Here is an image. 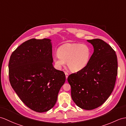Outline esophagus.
Here are the masks:
<instances>
[{"mask_svg": "<svg viewBox=\"0 0 126 126\" xmlns=\"http://www.w3.org/2000/svg\"><path fill=\"white\" fill-rule=\"evenodd\" d=\"M65 77H66V78L67 79V78H68V77L69 74H68L67 72H65Z\"/></svg>", "mask_w": 126, "mask_h": 126, "instance_id": "esophagus-1", "label": "esophagus"}]
</instances>
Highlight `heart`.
<instances>
[{
    "instance_id": "1",
    "label": "heart",
    "mask_w": 126,
    "mask_h": 126,
    "mask_svg": "<svg viewBox=\"0 0 126 126\" xmlns=\"http://www.w3.org/2000/svg\"><path fill=\"white\" fill-rule=\"evenodd\" d=\"M91 54V50L85 44L65 43L58 48L57 55L54 57V62L59 69L66 63L72 72H78L87 66Z\"/></svg>"
}]
</instances>
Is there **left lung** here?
<instances>
[{
    "mask_svg": "<svg viewBox=\"0 0 126 126\" xmlns=\"http://www.w3.org/2000/svg\"><path fill=\"white\" fill-rule=\"evenodd\" d=\"M94 52L87 66L69 76L71 98L81 109H95L103 105L112 93L118 74L115 51L103 40H87Z\"/></svg>",
    "mask_w": 126,
    "mask_h": 126,
    "instance_id": "8db88e82",
    "label": "left lung"
}]
</instances>
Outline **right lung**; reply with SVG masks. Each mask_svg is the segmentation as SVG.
<instances>
[{
  "mask_svg": "<svg viewBox=\"0 0 126 126\" xmlns=\"http://www.w3.org/2000/svg\"><path fill=\"white\" fill-rule=\"evenodd\" d=\"M51 40L32 39L22 43L11 54L9 80L21 100L32 110L45 112L56 103L65 83L63 71L53 65Z\"/></svg>",
  "mask_w": 126,
  "mask_h": 126,
  "instance_id": "obj_1",
  "label": "right lung"
}]
</instances>
